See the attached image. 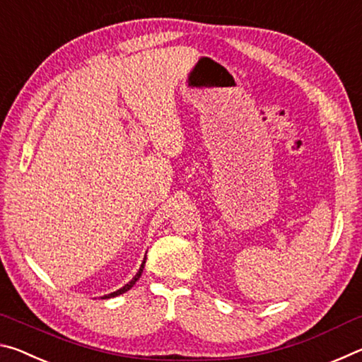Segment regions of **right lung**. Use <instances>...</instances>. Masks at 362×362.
Segmentation results:
<instances>
[{
	"label": "right lung",
	"instance_id": "add662e5",
	"mask_svg": "<svg viewBox=\"0 0 362 362\" xmlns=\"http://www.w3.org/2000/svg\"><path fill=\"white\" fill-rule=\"evenodd\" d=\"M144 265H145V259H144V262H142V267H140V269H139V273L136 274V276H134L132 279H131V283H127L124 287H121L119 291H116V292H112V293H108V296H105L103 298H110V297H116V296H119V293H124V292H127L131 289V287L137 283L139 281V278H140V274H142V272H144Z\"/></svg>",
	"mask_w": 362,
	"mask_h": 362
}]
</instances>
